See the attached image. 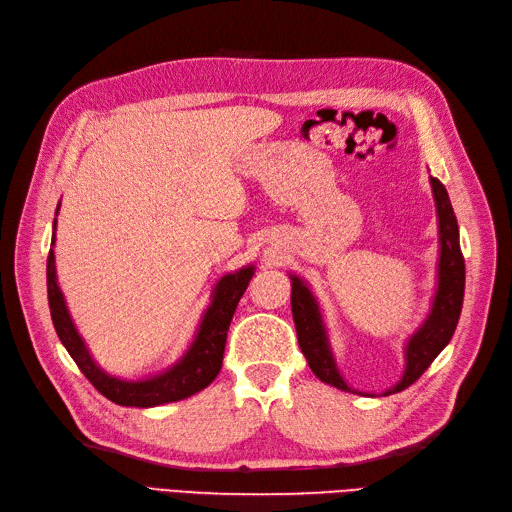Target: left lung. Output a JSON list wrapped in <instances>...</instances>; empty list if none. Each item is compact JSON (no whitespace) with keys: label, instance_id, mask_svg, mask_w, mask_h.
<instances>
[{"label":"left lung","instance_id":"1","mask_svg":"<svg viewBox=\"0 0 512 512\" xmlns=\"http://www.w3.org/2000/svg\"><path fill=\"white\" fill-rule=\"evenodd\" d=\"M431 188H433V198H436V207H438L440 245H442L438 292H436V301H433L429 318L408 342V350H406L408 363H406L404 378H401V382L393 386L391 391H386V395L408 389L410 384H414L425 374V369L433 363V359H436V356L444 350V346L451 342L461 316L463 290H466V260H463L461 245H459V226L442 181L431 177ZM290 303H292V318H294V327H297L301 352L305 354V359L309 367H312L314 374L322 382L337 386V389L356 393L342 380V376H339L327 344V335H324L318 305L312 297V292L307 290V286L299 280V277H292Z\"/></svg>","mask_w":512,"mask_h":512}]
</instances>
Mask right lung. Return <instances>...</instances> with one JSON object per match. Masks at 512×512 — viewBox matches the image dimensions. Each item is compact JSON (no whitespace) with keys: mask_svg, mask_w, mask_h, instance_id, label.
<instances>
[{"mask_svg":"<svg viewBox=\"0 0 512 512\" xmlns=\"http://www.w3.org/2000/svg\"><path fill=\"white\" fill-rule=\"evenodd\" d=\"M53 243H55V235L51 245ZM252 275H254V267H245L237 273L222 277L220 284L215 286L213 301L207 309L203 322H200L194 344L188 350V354L183 356L181 363H177L173 369H168L166 374L151 380L126 382V380L104 374V371L89 356L81 335L74 329L64 297H61V290L57 286L53 250L49 252V258H46V290H49L51 318L61 344L66 346V350L70 352L74 363L79 365L85 378L94 384L106 399L115 401L119 406H136V408H151V406L168 404V401L185 399L198 391H203L205 386H209L215 380V376L220 374V367L224 361V346H226L230 320L235 316L239 299L243 297V292L247 284H250Z\"/></svg>","mask_w":512,"mask_h":512,"instance_id":"add662e5","label":"right lung"}]
</instances>
